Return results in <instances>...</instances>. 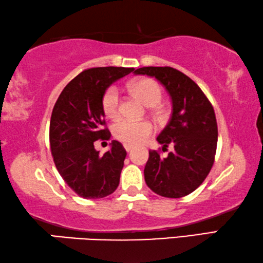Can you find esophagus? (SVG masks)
<instances>
[{"label":"esophagus","instance_id":"34e87169","mask_svg":"<svg viewBox=\"0 0 263 263\" xmlns=\"http://www.w3.org/2000/svg\"><path fill=\"white\" fill-rule=\"evenodd\" d=\"M124 147H125V149H126L127 152H130L131 149H133V146H132V145H130V144H124Z\"/></svg>","mask_w":263,"mask_h":263}]
</instances>
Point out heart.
Masks as SVG:
<instances>
[{
    "label": "heart",
    "instance_id": "1",
    "mask_svg": "<svg viewBox=\"0 0 263 263\" xmlns=\"http://www.w3.org/2000/svg\"><path fill=\"white\" fill-rule=\"evenodd\" d=\"M131 92L139 98L145 105L153 106L158 114V104L162 98V91L160 85L151 78H141L135 81L130 85ZM102 105L104 114L110 118H114L118 115L119 111V90L116 86H110L103 95ZM112 132L117 139L123 143L137 145L146 140L149 136L153 135L154 126L148 120H131V119H118L112 125Z\"/></svg>",
    "mask_w": 263,
    "mask_h": 263
}]
</instances>
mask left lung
I'll return each mask as SVG.
<instances>
[{"instance_id":"obj_1","label":"left lung","mask_w":263,"mask_h":263,"mask_svg":"<svg viewBox=\"0 0 263 263\" xmlns=\"http://www.w3.org/2000/svg\"><path fill=\"white\" fill-rule=\"evenodd\" d=\"M136 74L156 77L172 99V116L158 143L174 149L166 158L149 151L144 170L146 185L165 198L189 195L202 184L213 166L218 125L211 102L197 83L171 66H145Z\"/></svg>"}]
</instances>
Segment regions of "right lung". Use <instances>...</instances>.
<instances>
[{
	"instance_id": "obj_1",
	"label": "right lung",
	"mask_w": 263,
	"mask_h": 263,
	"mask_svg": "<svg viewBox=\"0 0 263 263\" xmlns=\"http://www.w3.org/2000/svg\"><path fill=\"white\" fill-rule=\"evenodd\" d=\"M135 71L133 68H92L66 85L50 119V147L61 177L79 197L101 199L117 190L126 151L114 140L101 156L96 140L110 139L102 98L107 87Z\"/></svg>"
}]
</instances>
